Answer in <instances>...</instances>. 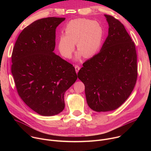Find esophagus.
Segmentation results:
<instances>
[{"label":"esophagus","mask_w":151,"mask_h":151,"mask_svg":"<svg viewBox=\"0 0 151 151\" xmlns=\"http://www.w3.org/2000/svg\"><path fill=\"white\" fill-rule=\"evenodd\" d=\"M75 70H76V72L78 73L79 69H80V67L78 66V65H75Z\"/></svg>","instance_id":"1"}]
</instances>
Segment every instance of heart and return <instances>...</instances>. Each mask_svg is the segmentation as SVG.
<instances>
[{"mask_svg": "<svg viewBox=\"0 0 151 151\" xmlns=\"http://www.w3.org/2000/svg\"><path fill=\"white\" fill-rule=\"evenodd\" d=\"M66 33L58 37L57 46L60 53L70 58L75 48L78 49L75 58L79 59L83 55L90 57L96 54L100 48L103 30L96 21L87 18H77L69 21L64 28Z\"/></svg>", "mask_w": 151, "mask_h": 151, "instance_id": "1", "label": "heart"}]
</instances>
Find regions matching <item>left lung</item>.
I'll list each match as a JSON object with an SVG mask.
<instances>
[{
	"label": "left lung",
	"mask_w": 151,
	"mask_h": 151,
	"mask_svg": "<svg viewBox=\"0 0 151 151\" xmlns=\"http://www.w3.org/2000/svg\"><path fill=\"white\" fill-rule=\"evenodd\" d=\"M108 36L100 52L83 63L78 73L88 106L96 112L116 109L130 96L137 77L134 42L124 25L104 15Z\"/></svg>",
	"instance_id": "obj_1"
}]
</instances>
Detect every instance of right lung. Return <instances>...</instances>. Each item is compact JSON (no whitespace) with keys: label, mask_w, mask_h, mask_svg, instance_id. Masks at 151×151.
I'll use <instances>...</instances> for the list:
<instances>
[{"label":"right lung","mask_w":151,"mask_h":151,"mask_svg":"<svg viewBox=\"0 0 151 151\" xmlns=\"http://www.w3.org/2000/svg\"><path fill=\"white\" fill-rule=\"evenodd\" d=\"M64 19L48 17L34 21L21 32L12 51L11 72L17 92L42 116L63 111L64 93L78 78L72 64L53 52L55 29Z\"/></svg>","instance_id":"obj_1"}]
</instances>
